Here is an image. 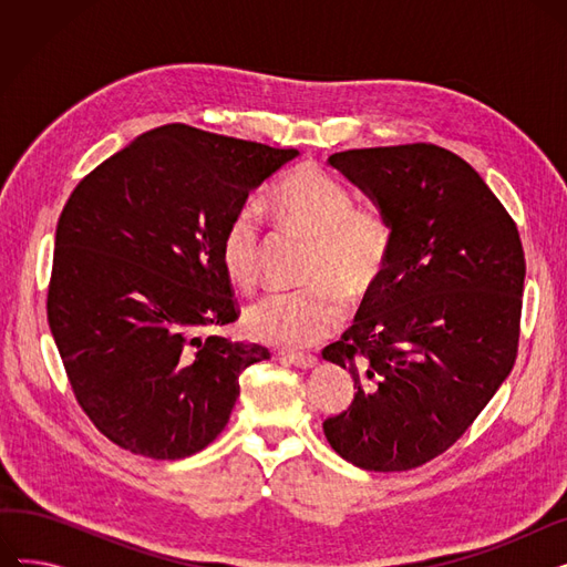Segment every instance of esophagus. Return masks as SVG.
<instances>
[{
    "mask_svg": "<svg viewBox=\"0 0 567 567\" xmlns=\"http://www.w3.org/2000/svg\"><path fill=\"white\" fill-rule=\"evenodd\" d=\"M285 359L291 363V365H296V368H303V370H310V368H315L317 365V355H312V353H285Z\"/></svg>",
    "mask_w": 567,
    "mask_h": 567,
    "instance_id": "esophagus-1",
    "label": "esophagus"
}]
</instances>
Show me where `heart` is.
Returning a JSON list of instances; mask_svg holds the SVG:
<instances>
[{"mask_svg":"<svg viewBox=\"0 0 567 567\" xmlns=\"http://www.w3.org/2000/svg\"><path fill=\"white\" fill-rule=\"evenodd\" d=\"M276 216L310 236L315 250L306 280L296 291H268L244 312L250 338L303 349L329 338L344 319L347 301H363L381 282L395 248L389 208L353 204V193L317 163L289 169L271 193ZM261 216L252 204L236 208L220 236V264L236 287H252L259 276Z\"/></svg>","mask_w":567,"mask_h":567,"instance_id":"1","label":"heart"}]
</instances>
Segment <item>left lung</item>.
<instances>
[{
    "label": "left lung",
    "mask_w": 567,
    "mask_h": 567,
    "mask_svg": "<svg viewBox=\"0 0 567 567\" xmlns=\"http://www.w3.org/2000/svg\"><path fill=\"white\" fill-rule=\"evenodd\" d=\"M329 163L389 208L395 248L351 329L321 351L355 389L323 434L365 471H409L449 451L511 374L524 248L481 174L449 148H349Z\"/></svg>",
    "instance_id": "left-lung-1"
}]
</instances>
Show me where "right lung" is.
Here are the masks:
<instances>
[{
	"instance_id": "1",
	"label": "right lung",
	"mask_w": 567,
	"mask_h": 567,
	"mask_svg": "<svg viewBox=\"0 0 567 567\" xmlns=\"http://www.w3.org/2000/svg\"><path fill=\"white\" fill-rule=\"evenodd\" d=\"M299 156L167 124L89 172L56 223L48 323L73 395L118 449L182 460L227 425L268 349L208 329L238 319L220 236Z\"/></svg>"
}]
</instances>
